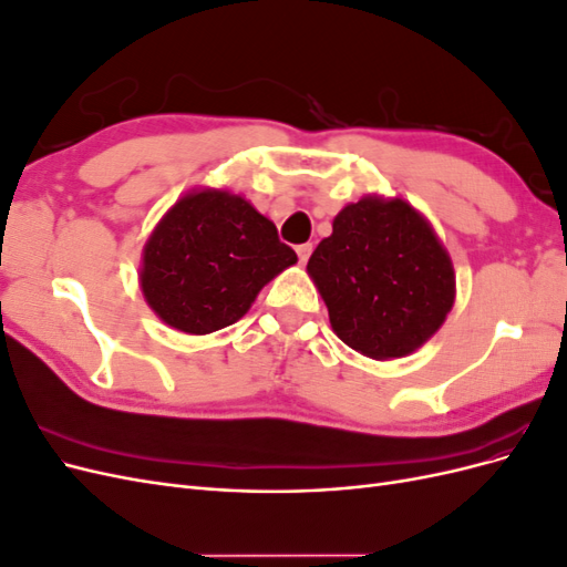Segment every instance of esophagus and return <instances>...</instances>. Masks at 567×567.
Instances as JSON below:
<instances>
[{
	"label": "esophagus",
	"instance_id": "1",
	"mask_svg": "<svg viewBox=\"0 0 567 567\" xmlns=\"http://www.w3.org/2000/svg\"><path fill=\"white\" fill-rule=\"evenodd\" d=\"M296 252H298L300 265H305L307 260H310V255H312V244H300V246L296 248Z\"/></svg>",
	"mask_w": 567,
	"mask_h": 567
}]
</instances>
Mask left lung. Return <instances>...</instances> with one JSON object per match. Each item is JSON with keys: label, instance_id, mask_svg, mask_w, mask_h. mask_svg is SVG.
<instances>
[{"label": "left lung", "instance_id": "1", "mask_svg": "<svg viewBox=\"0 0 567 567\" xmlns=\"http://www.w3.org/2000/svg\"><path fill=\"white\" fill-rule=\"evenodd\" d=\"M336 336L371 359L406 357L447 319L456 277L450 252L402 198L342 208L307 262Z\"/></svg>", "mask_w": 567, "mask_h": 567}]
</instances>
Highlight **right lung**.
Returning a JSON list of instances; mask_svg holds the SVG:
<instances>
[{"label": "right lung", "mask_w": 567, "mask_h": 567, "mask_svg": "<svg viewBox=\"0 0 567 567\" xmlns=\"http://www.w3.org/2000/svg\"><path fill=\"white\" fill-rule=\"evenodd\" d=\"M296 262L274 221L244 196L198 188L148 236L140 284L167 326L205 336L241 319L265 284Z\"/></svg>", "instance_id": "obj_1"}]
</instances>
